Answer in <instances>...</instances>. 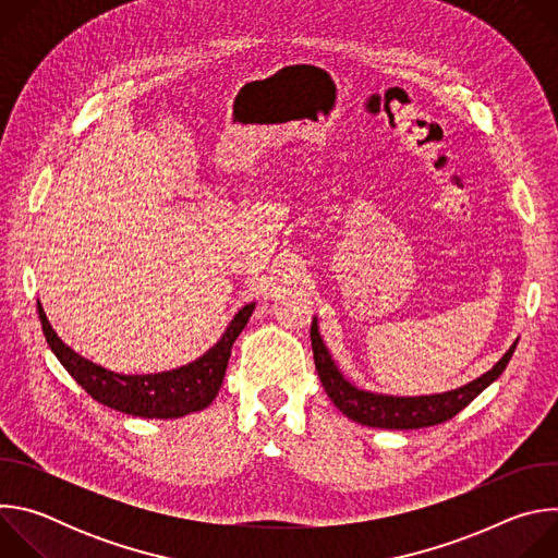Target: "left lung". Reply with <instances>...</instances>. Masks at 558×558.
<instances>
[{"label": "left lung", "instance_id": "left-lung-1", "mask_svg": "<svg viewBox=\"0 0 558 558\" xmlns=\"http://www.w3.org/2000/svg\"><path fill=\"white\" fill-rule=\"evenodd\" d=\"M311 347H313V360L320 381L331 397V402L353 422L373 426V428H390V430H413V428H426L435 424H444L452 420L459 411H463L476 395L484 388H488L508 366L517 342L508 349V353L482 377L474 381L448 390L441 395H428V397H388L377 395L368 390H360L353 384H349L338 366L333 364L320 333H317V320L313 317L311 323Z\"/></svg>", "mask_w": 558, "mask_h": 558}]
</instances>
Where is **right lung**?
<instances>
[{
	"label": "right lung",
	"mask_w": 558,
	"mask_h": 558,
	"mask_svg": "<svg viewBox=\"0 0 558 558\" xmlns=\"http://www.w3.org/2000/svg\"><path fill=\"white\" fill-rule=\"evenodd\" d=\"M37 308L48 347L76 384L99 404L145 420L183 417L209 407L222 384L231 347L254 313V304L238 311L220 342L187 366L154 375H119L65 347L52 331L41 302H37Z\"/></svg>",
	"instance_id": "1"
}]
</instances>
